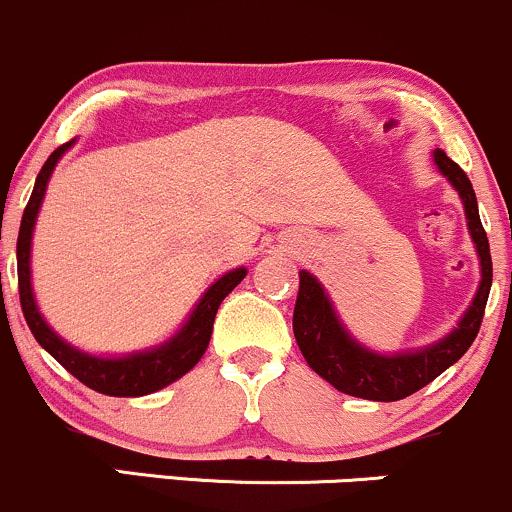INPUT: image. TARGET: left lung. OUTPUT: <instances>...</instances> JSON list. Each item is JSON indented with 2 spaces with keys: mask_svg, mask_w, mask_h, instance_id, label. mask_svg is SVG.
Returning a JSON list of instances; mask_svg holds the SVG:
<instances>
[{
  "mask_svg": "<svg viewBox=\"0 0 512 512\" xmlns=\"http://www.w3.org/2000/svg\"><path fill=\"white\" fill-rule=\"evenodd\" d=\"M433 164L462 198L469 237L474 241L481 266V280L474 300L459 317L455 329L440 341L423 348L377 353L350 336L346 324L338 319L324 285L309 271H300V292H297L292 331L307 365L338 392L370 401L406 399L442 375L447 367L455 365L479 333L493 278L491 251H488L486 232L479 220V205H476L472 181L442 149H433Z\"/></svg>",
  "mask_w": 512,
  "mask_h": 512,
  "instance_id": "left-lung-1",
  "label": "left lung"
}]
</instances>
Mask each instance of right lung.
<instances>
[{"label": "right lung", "mask_w": 512, "mask_h": 512, "mask_svg": "<svg viewBox=\"0 0 512 512\" xmlns=\"http://www.w3.org/2000/svg\"><path fill=\"white\" fill-rule=\"evenodd\" d=\"M72 145L74 140L57 147L50 154L48 162L40 169L31 200H28L24 217H21L19 241H16V266H19V295L26 324L40 346L48 350L70 375L77 377L89 389H94V392L108 396H145L159 392V389L169 387L171 382L186 375L188 370H193L198 360L203 358V353L208 350L217 309H220L222 300H225L229 292L246 278V268L241 266L220 275L203 292V297L195 302V307L181 324V329L171 338H166V341L157 343V346L125 355H94L67 343L60 333L53 331V326L45 321L38 309L31 283V244L50 176H53L62 154Z\"/></svg>", "instance_id": "obj_1"}]
</instances>
